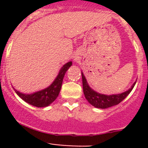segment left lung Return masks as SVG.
Listing matches in <instances>:
<instances>
[{"instance_id":"8db88e82","label":"left lung","mask_w":148,"mask_h":148,"mask_svg":"<svg viewBox=\"0 0 148 148\" xmlns=\"http://www.w3.org/2000/svg\"><path fill=\"white\" fill-rule=\"evenodd\" d=\"M82 84H83V91L84 94L85 95V98L90 104L94 106L95 108H101V109H105V108H110L112 106L117 105L121 101H122L132 91L133 88L136 84V82L132 85L131 88H130L125 92L121 94H116V95H104L99 92H95L90 88L88 85L85 76L84 75L83 73H82Z\"/></svg>"}]
</instances>
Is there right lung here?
<instances>
[{
	"instance_id": "1",
	"label": "right lung",
	"mask_w": 148,
	"mask_h": 148,
	"mask_svg": "<svg viewBox=\"0 0 148 148\" xmlns=\"http://www.w3.org/2000/svg\"><path fill=\"white\" fill-rule=\"evenodd\" d=\"M71 65L72 61L65 64L61 68L58 75H57L52 84L44 90L32 94H23L15 89H14V90L21 99L31 105L37 107V108L47 107L51 103H53L58 96L61 85H62L63 78L64 77L66 70L70 68Z\"/></svg>"
}]
</instances>
